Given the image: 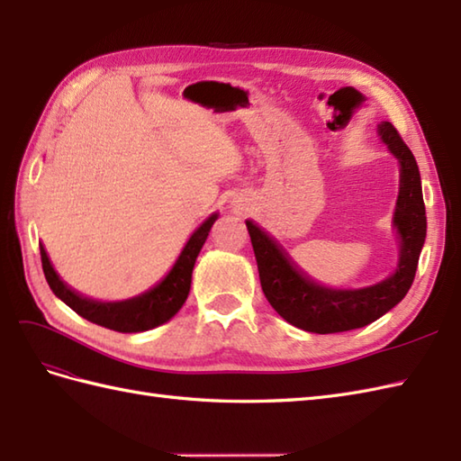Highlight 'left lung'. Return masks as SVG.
<instances>
[{"label": "left lung", "instance_id": "8db88e82", "mask_svg": "<svg viewBox=\"0 0 461 461\" xmlns=\"http://www.w3.org/2000/svg\"><path fill=\"white\" fill-rule=\"evenodd\" d=\"M377 133L399 158L401 188L393 226L401 235L397 269L387 279L366 288H330L306 276L288 253L248 220V231L267 301L288 324L314 334H336L363 328L397 306L414 281L426 238V210L419 165L393 123L381 122Z\"/></svg>", "mask_w": 461, "mask_h": 461}]
</instances>
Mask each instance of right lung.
I'll return each mask as SVG.
<instances>
[{
    "label": "right lung",
    "instance_id": "1",
    "mask_svg": "<svg viewBox=\"0 0 461 461\" xmlns=\"http://www.w3.org/2000/svg\"><path fill=\"white\" fill-rule=\"evenodd\" d=\"M216 220L218 213H212V216L190 235L185 249H182L176 263L173 265V269L168 271L163 281L157 286L149 288L147 293L127 298V301L104 303L82 296L80 293H77L74 288L64 283L57 275V271L52 269L49 255L41 245L42 271H45V279L50 286V291L55 293L64 304H68L74 312L88 320V322H94L113 331H122V334H135V331L151 330L168 322V320L182 308V304H185L190 293L192 269H194L196 257Z\"/></svg>",
    "mask_w": 461,
    "mask_h": 461
}]
</instances>
